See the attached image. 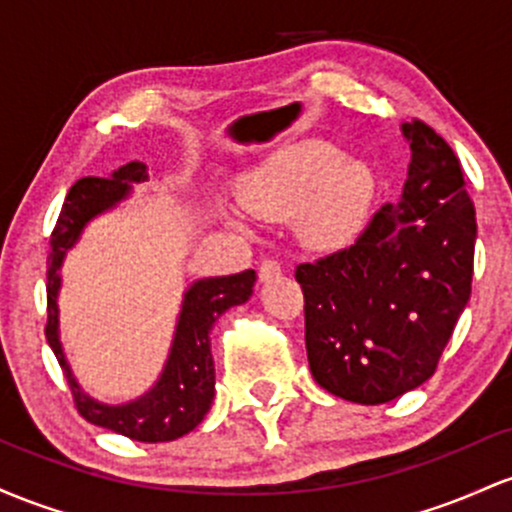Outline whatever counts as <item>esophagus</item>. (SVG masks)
Segmentation results:
<instances>
[{
	"label": "esophagus",
	"instance_id": "1",
	"mask_svg": "<svg viewBox=\"0 0 512 512\" xmlns=\"http://www.w3.org/2000/svg\"><path fill=\"white\" fill-rule=\"evenodd\" d=\"M275 275H280V263L275 261V258H263L261 266H258V278H261L263 283H268Z\"/></svg>",
	"mask_w": 512,
	"mask_h": 512
}]
</instances>
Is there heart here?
Returning a JSON list of instances; mask_svg holds the SVG:
<instances>
[{
    "label": "heart",
    "instance_id": "b5f03b06",
    "mask_svg": "<svg viewBox=\"0 0 512 512\" xmlns=\"http://www.w3.org/2000/svg\"><path fill=\"white\" fill-rule=\"evenodd\" d=\"M375 195V176L360 159H338L324 142H307L275 159L244 193L256 215L297 212L300 234L312 246H338L363 222Z\"/></svg>",
    "mask_w": 512,
    "mask_h": 512
}]
</instances>
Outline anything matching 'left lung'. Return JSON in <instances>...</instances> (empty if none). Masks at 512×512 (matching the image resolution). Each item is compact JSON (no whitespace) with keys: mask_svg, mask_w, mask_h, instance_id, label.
<instances>
[{"mask_svg":"<svg viewBox=\"0 0 512 512\" xmlns=\"http://www.w3.org/2000/svg\"><path fill=\"white\" fill-rule=\"evenodd\" d=\"M411 164L348 249L300 263L312 377L355 404H387L433 377L472 295L476 215L462 166L423 120L401 125Z\"/></svg>","mask_w":512,"mask_h":512,"instance_id":"obj_1","label":"left lung"}]
</instances>
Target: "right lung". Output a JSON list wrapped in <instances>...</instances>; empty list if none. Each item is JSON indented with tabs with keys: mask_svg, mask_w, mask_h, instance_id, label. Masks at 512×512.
<instances>
[{
	"mask_svg": "<svg viewBox=\"0 0 512 512\" xmlns=\"http://www.w3.org/2000/svg\"><path fill=\"white\" fill-rule=\"evenodd\" d=\"M140 181H147V166L142 162H130L113 171L111 179L86 176L70 188L60 217H57L53 237H50L45 338H48L57 363L65 372L74 396V406L86 421L125 435L130 440L169 442L191 433L210 411L212 396H215V363H212L210 353L212 324L229 307H237V304L249 300L251 292H254L256 273L244 271L237 275H222V278H205L188 287L186 295H183L169 360H166L157 384L140 399L120 406H108L84 394L79 382L74 380L72 367L67 363L60 343V309H57V292L62 285L60 268L65 254L77 244L79 234L84 232L86 222L94 220L101 212L116 208L120 200L130 195V183Z\"/></svg>",
	"mask_w": 512,
	"mask_h": 512,
	"instance_id": "obj_1",
	"label": "right lung"
}]
</instances>
